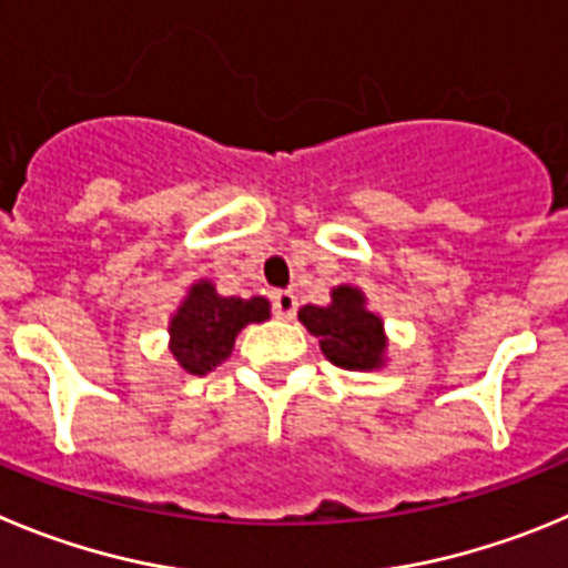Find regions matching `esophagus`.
<instances>
[{
  "label": "esophagus",
  "instance_id": "1",
  "mask_svg": "<svg viewBox=\"0 0 568 568\" xmlns=\"http://www.w3.org/2000/svg\"><path fill=\"white\" fill-rule=\"evenodd\" d=\"M272 303H274V314H277L280 320H294L296 296L291 294V291H277V294L272 296Z\"/></svg>",
  "mask_w": 568,
  "mask_h": 568
}]
</instances>
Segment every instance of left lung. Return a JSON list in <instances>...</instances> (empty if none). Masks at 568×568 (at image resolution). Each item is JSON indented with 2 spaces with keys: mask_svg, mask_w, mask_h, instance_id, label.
I'll use <instances>...</instances> for the list:
<instances>
[{
  "mask_svg": "<svg viewBox=\"0 0 568 568\" xmlns=\"http://www.w3.org/2000/svg\"><path fill=\"white\" fill-rule=\"evenodd\" d=\"M300 322L320 339L325 359L345 371H373L385 365V322L367 311V300L354 285H336L331 305H305Z\"/></svg>",
  "mask_w": 568,
  "mask_h": 568,
  "instance_id": "8db88e82",
  "label": "left lung"
}]
</instances>
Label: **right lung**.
Returning <instances> with one entry per match:
<instances>
[{
    "label": "right lung",
    "mask_w": 568,
    "mask_h": 568,
    "mask_svg": "<svg viewBox=\"0 0 568 568\" xmlns=\"http://www.w3.org/2000/svg\"><path fill=\"white\" fill-rule=\"evenodd\" d=\"M272 305L265 296H221L209 280L189 288L170 320V351L192 376H206L232 354L234 339L248 322H265Z\"/></svg>",
    "instance_id": "obj_1"
}]
</instances>
